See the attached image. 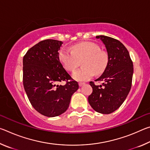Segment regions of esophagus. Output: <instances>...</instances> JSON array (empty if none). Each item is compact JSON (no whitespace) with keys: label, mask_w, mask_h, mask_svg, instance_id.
Here are the masks:
<instances>
[{"label":"esophagus","mask_w":150,"mask_h":150,"mask_svg":"<svg viewBox=\"0 0 150 150\" xmlns=\"http://www.w3.org/2000/svg\"><path fill=\"white\" fill-rule=\"evenodd\" d=\"M85 83H82V82L79 83V87H81V86H83V85H85Z\"/></svg>","instance_id":"obj_1"}]
</instances>
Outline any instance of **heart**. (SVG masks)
<instances>
[{
	"label": "heart",
	"instance_id": "1",
	"mask_svg": "<svg viewBox=\"0 0 150 150\" xmlns=\"http://www.w3.org/2000/svg\"><path fill=\"white\" fill-rule=\"evenodd\" d=\"M58 58L65 69L75 70L83 60V67L75 71L72 77L79 81H87L93 77L95 73L100 75L105 71L108 58L105 53L101 52L98 45L93 42H81L73 45L72 50L62 47L58 54Z\"/></svg>",
	"mask_w": 150,
	"mask_h": 150
}]
</instances>
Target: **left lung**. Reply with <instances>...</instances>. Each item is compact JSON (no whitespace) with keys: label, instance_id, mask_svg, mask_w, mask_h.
<instances>
[{"label":"left lung","instance_id":"obj_1","mask_svg":"<svg viewBox=\"0 0 150 150\" xmlns=\"http://www.w3.org/2000/svg\"><path fill=\"white\" fill-rule=\"evenodd\" d=\"M105 45L108 63L105 71L96 81H103L96 85L91 81L93 93L88 100L94 110L101 114H110L120 107L132 87L133 63L128 51L122 43L106 35H97Z\"/></svg>","mask_w":150,"mask_h":150}]
</instances>
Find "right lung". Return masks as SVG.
I'll list each match as a JSON object with an SVG mask.
<instances>
[{
  "instance_id": "1",
  "label": "right lung",
  "mask_w": 150,
  "mask_h": 150,
  "mask_svg": "<svg viewBox=\"0 0 150 150\" xmlns=\"http://www.w3.org/2000/svg\"><path fill=\"white\" fill-rule=\"evenodd\" d=\"M63 44L55 40L40 42L23 58V85L33 107L41 115L55 117L67 110L79 85L63 67L58 51ZM62 81L66 85H59Z\"/></svg>"
}]
</instances>
